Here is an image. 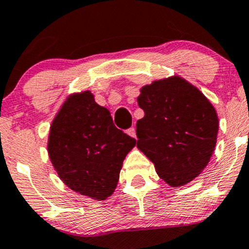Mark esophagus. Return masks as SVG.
<instances>
[{
	"instance_id": "esophagus-1",
	"label": "esophagus",
	"mask_w": 249,
	"mask_h": 249,
	"mask_svg": "<svg viewBox=\"0 0 249 249\" xmlns=\"http://www.w3.org/2000/svg\"><path fill=\"white\" fill-rule=\"evenodd\" d=\"M127 135L134 137V139H136V129H135V127H130V129L127 130Z\"/></svg>"
}]
</instances>
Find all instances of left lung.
<instances>
[{
	"label": "left lung",
	"mask_w": 249,
	"mask_h": 249,
	"mask_svg": "<svg viewBox=\"0 0 249 249\" xmlns=\"http://www.w3.org/2000/svg\"><path fill=\"white\" fill-rule=\"evenodd\" d=\"M137 97L144 117L137 120V148L162 180L183 187L207 166L217 143V110L195 85L180 76L143 85Z\"/></svg>",
	"instance_id": "obj_1"
}]
</instances>
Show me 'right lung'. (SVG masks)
<instances>
[{"label":"right lung","instance_id":"add662e5","mask_svg":"<svg viewBox=\"0 0 249 249\" xmlns=\"http://www.w3.org/2000/svg\"><path fill=\"white\" fill-rule=\"evenodd\" d=\"M136 140L117 129L90 90L69 95L55 114L48 155L71 190L102 201L114 193L123 161Z\"/></svg>","mask_w":249,"mask_h":249}]
</instances>
